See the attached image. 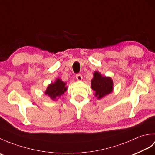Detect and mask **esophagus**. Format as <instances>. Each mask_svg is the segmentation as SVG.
<instances>
[{
	"instance_id": "34e87169",
	"label": "esophagus",
	"mask_w": 155,
	"mask_h": 155,
	"mask_svg": "<svg viewBox=\"0 0 155 155\" xmlns=\"http://www.w3.org/2000/svg\"><path fill=\"white\" fill-rule=\"evenodd\" d=\"M76 78H77V79L78 81H81L83 79V77H82V74L80 73H78L76 74Z\"/></svg>"
}]
</instances>
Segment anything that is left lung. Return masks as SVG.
<instances>
[{
  "instance_id": "8db88e82",
  "label": "left lung",
  "mask_w": 155,
  "mask_h": 155,
  "mask_svg": "<svg viewBox=\"0 0 155 155\" xmlns=\"http://www.w3.org/2000/svg\"><path fill=\"white\" fill-rule=\"evenodd\" d=\"M113 80L110 77H102L100 73L95 72L91 81V88L95 92V96L99 99L113 91Z\"/></svg>"
}]
</instances>
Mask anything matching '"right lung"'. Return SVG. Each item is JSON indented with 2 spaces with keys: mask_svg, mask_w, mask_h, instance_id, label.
I'll return each instance as SVG.
<instances>
[{
  "mask_svg": "<svg viewBox=\"0 0 155 155\" xmlns=\"http://www.w3.org/2000/svg\"><path fill=\"white\" fill-rule=\"evenodd\" d=\"M65 85L66 83L58 78L55 83L49 85L45 94L48 95L52 100H57L67 91V88L65 87Z\"/></svg>",
  "mask_w": 155,
  "mask_h": 155,
  "instance_id": "obj_1",
  "label": "right lung"
}]
</instances>
